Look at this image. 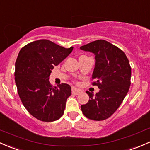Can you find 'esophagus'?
<instances>
[{
  "label": "esophagus",
  "instance_id": "obj_1",
  "mask_svg": "<svg viewBox=\"0 0 150 150\" xmlns=\"http://www.w3.org/2000/svg\"><path fill=\"white\" fill-rule=\"evenodd\" d=\"M81 92V89H78V88L76 87H72V93L74 94V95H79V94H80Z\"/></svg>",
  "mask_w": 150,
  "mask_h": 150
}]
</instances>
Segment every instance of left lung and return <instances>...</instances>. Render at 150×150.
Here are the masks:
<instances>
[{
    "mask_svg": "<svg viewBox=\"0 0 150 150\" xmlns=\"http://www.w3.org/2000/svg\"><path fill=\"white\" fill-rule=\"evenodd\" d=\"M95 54V66L92 85L100 89L98 93L86 91L89 100L81 105L83 114L91 120L103 121L119 108L131 85L132 68L123 51L104 40H98L80 47Z\"/></svg>",
    "mask_w": 150,
    "mask_h": 150,
    "instance_id": "obj_1",
    "label": "left lung"
}]
</instances>
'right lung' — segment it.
Here are the masks:
<instances>
[{
  "mask_svg": "<svg viewBox=\"0 0 150 150\" xmlns=\"http://www.w3.org/2000/svg\"><path fill=\"white\" fill-rule=\"evenodd\" d=\"M47 40H40L21 49L15 64V82L18 94L27 111L37 119L52 122L63 115L71 87L67 84L52 86L49 77L71 52Z\"/></svg>",
  "mask_w": 150,
  "mask_h": 150,
  "instance_id": "add662e5",
  "label": "right lung"
}]
</instances>
